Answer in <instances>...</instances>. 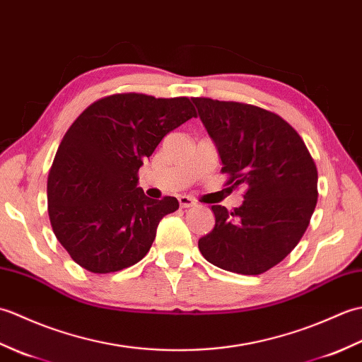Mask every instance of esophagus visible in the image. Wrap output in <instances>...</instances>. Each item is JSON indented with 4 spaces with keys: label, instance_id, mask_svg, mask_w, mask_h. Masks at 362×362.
<instances>
[{
    "label": "esophagus",
    "instance_id": "obj_1",
    "mask_svg": "<svg viewBox=\"0 0 362 362\" xmlns=\"http://www.w3.org/2000/svg\"><path fill=\"white\" fill-rule=\"evenodd\" d=\"M179 204H180L182 209H189V206L196 205V201L189 196H179Z\"/></svg>",
    "mask_w": 362,
    "mask_h": 362
}]
</instances>
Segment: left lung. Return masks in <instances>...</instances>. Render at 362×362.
I'll return each instance as SVG.
<instances>
[{
	"instance_id": "obj_1",
	"label": "left lung",
	"mask_w": 362,
	"mask_h": 362,
	"mask_svg": "<svg viewBox=\"0 0 362 362\" xmlns=\"http://www.w3.org/2000/svg\"><path fill=\"white\" fill-rule=\"evenodd\" d=\"M232 188H244L233 211L213 205L216 224L199 240L206 261L258 275L298 244L317 204V168L302 138L279 115L257 105L193 98Z\"/></svg>"
}]
</instances>
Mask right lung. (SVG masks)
Returning a JSON list of instances; mask_svg holds the SVG:
<instances>
[{
	"instance_id": "1",
	"label": "right lung",
	"mask_w": 362,
	"mask_h": 362,
	"mask_svg": "<svg viewBox=\"0 0 362 362\" xmlns=\"http://www.w3.org/2000/svg\"><path fill=\"white\" fill-rule=\"evenodd\" d=\"M196 115L188 98L121 93L87 107L66 130L48 175V213L79 266L117 272L149 252L158 222L179 202L144 196L138 169L166 134Z\"/></svg>"
}]
</instances>
